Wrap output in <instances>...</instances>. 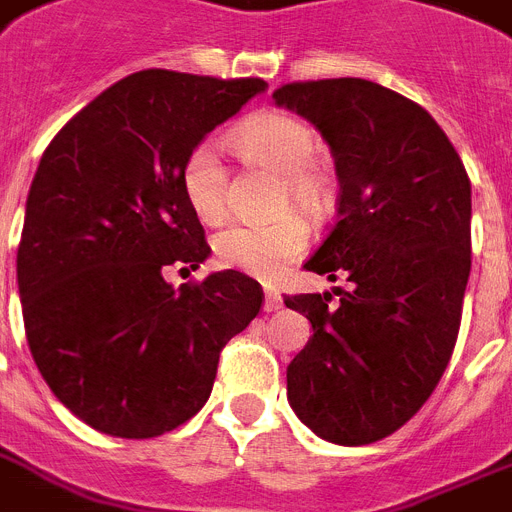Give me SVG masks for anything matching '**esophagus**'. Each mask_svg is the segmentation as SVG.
<instances>
[{
	"label": "esophagus",
	"instance_id": "1",
	"mask_svg": "<svg viewBox=\"0 0 512 512\" xmlns=\"http://www.w3.org/2000/svg\"><path fill=\"white\" fill-rule=\"evenodd\" d=\"M283 307V299L278 291L265 289V312H278Z\"/></svg>",
	"mask_w": 512,
	"mask_h": 512
}]
</instances>
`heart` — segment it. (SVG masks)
<instances>
[{
	"mask_svg": "<svg viewBox=\"0 0 512 512\" xmlns=\"http://www.w3.org/2000/svg\"><path fill=\"white\" fill-rule=\"evenodd\" d=\"M231 143L247 161L281 174V203L317 210L325 200V179L315 169L317 135L302 119L265 111L234 130ZM229 179L213 143L190 150L182 166V190L190 208L205 223H218L229 210ZM307 244V226L299 216L270 223H231L216 236L218 263L247 276L273 278Z\"/></svg>",
	"mask_w": 512,
	"mask_h": 512,
	"instance_id": "b5f03b06",
	"label": "heart"
}]
</instances>
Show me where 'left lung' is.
Masks as SVG:
<instances>
[{
    "mask_svg": "<svg viewBox=\"0 0 512 512\" xmlns=\"http://www.w3.org/2000/svg\"><path fill=\"white\" fill-rule=\"evenodd\" d=\"M330 145L338 216L304 268L349 289L286 296L312 322L286 369L294 414L336 445L393 435L448 367L471 273V182L419 103L362 77L273 93Z\"/></svg>",
    "mask_w": 512,
    "mask_h": 512,
    "instance_id": "1",
    "label": "left lung"
}]
</instances>
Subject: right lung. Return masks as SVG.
Segmentation results:
<instances>
[{"label":"right lung","instance_id":"add662e5","mask_svg":"<svg viewBox=\"0 0 512 512\" xmlns=\"http://www.w3.org/2000/svg\"><path fill=\"white\" fill-rule=\"evenodd\" d=\"M268 85L143 70L64 124L38 163L17 289L38 372L103 435L145 440L203 409L218 356L263 289L223 270L174 289L163 270L210 255L182 190L190 150Z\"/></svg>","mask_w":512,"mask_h":512}]
</instances>
